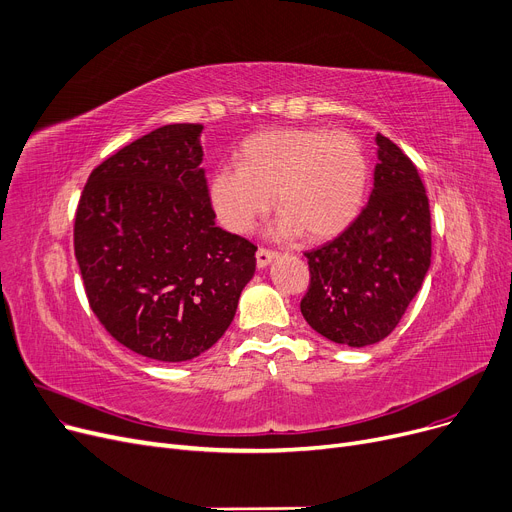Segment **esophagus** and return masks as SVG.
Returning a JSON list of instances; mask_svg holds the SVG:
<instances>
[{
	"label": "esophagus",
	"instance_id": "esophagus-1",
	"mask_svg": "<svg viewBox=\"0 0 512 512\" xmlns=\"http://www.w3.org/2000/svg\"><path fill=\"white\" fill-rule=\"evenodd\" d=\"M255 257H257V267H267L278 257V253L270 251V249H259Z\"/></svg>",
	"mask_w": 512,
	"mask_h": 512
}]
</instances>
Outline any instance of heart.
<instances>
[{"label":"heart","instance_id":"obj_1","mask_svg":"<svg viewBox=\"0 0 512 512\" xmlns=\"http://www.w3.org/2000/svg\"><path fill=\"white\" fill-rule=\"evenodd\" d=\"M369 168L359 141L324 128H276L240 147V166L215 170L209 199L218 220L236 234L253 230L272 207L276 232L330 238L351 226L365 203Z\"/></svg>","mask_w":512,"mask_h":512}]
</instances>
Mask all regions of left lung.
<instances>
[{
	"label": "left lung",
	"mask_w": 512,
	"mask_h": 512,
	"mask_svg": "<svg viewBox=\"0 0 512 512\" xmlns=\"http://www.w3.org/2000/svg\"><path fill=\"white\" fill-rule=\"evenodd\" d=\"M375 145L369 203L340 236L305 253L311 282L303 317L317 334L355 348L398 326L432 263V218L419 172L384 134Z\"/></svg>",
	"instance_id": "8db88e82"
}]
</instances>
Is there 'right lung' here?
<instances>
[{
  "label": "right lung",
  "mask_w": 512,
  "mask_h": 512,
  "mask_svg": "<svg viewBox=\"0 0 512 512\" xmlns=\"http://www.w3.org/2000/svg\"><path fill=\"white\" fill-rule=\"evenodd\" d=\"M201 124H168L99 164L80 195L74 255L87 299L120 344L180 363L218 342L257 247L215 226Z\"/></svg>",
  "instance_id": "obj_1"
}]
</instances>
